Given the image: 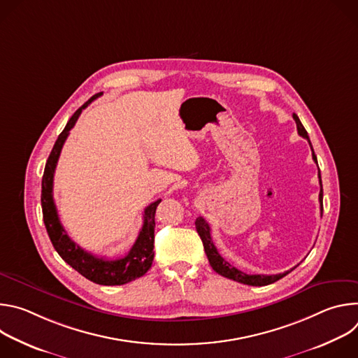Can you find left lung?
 <instances>
[{
    "label": "left lung",
    "mask_w": 358,
    "mask_h": 358,
    "mask_svg": "<svg viewBox=\"0 0 358 358\" xmlns=\"http://www.w3.org/2000/svg\"><path fill=\"white\" fill-rule=\"evenodd\" d=\"M293 119L296 122V126H297V133L304 137L306 140H309V136H308V131H306V129L303 127L300 119L297 117V115H293ZM310 143V140H309ZM312 144V143H310ZM313 160L315 163H317V157L315 155L313 151ZM319 182H320V194H319V201H320V213L323 215V185H322V176H320V170H319ZM195 228H196V232L202 241V245H203V249H206V253H207V258L210 261V265L211 268L221 276L224 278H228V279H232L235 282H239V283H243V285H249V286H266V285H271L279 279H282L283 276H286L287 273H290L294 268H292L290 271L287 272H283V273H278V275H246L243 273L242 271L236 269L235 266H232L229 262H227L220 252L217 250L214 242H213V238H211V228L208 225V222L203 220L202 217H198L195 220Z\"/></svg>",
    "instance_id": "left-lung-1"
}]
</instances>
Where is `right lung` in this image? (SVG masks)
Here are the masks:
<instances>
[{"label":"right lung","instance_id":"1","mask_svg":"<svg viewBox=\"0 0 358 358\" xmlns=\"http://www.w3.org/2000/svg\"><path fill=\"white\" fill-rule=\"evenodd\" d=\"M103 93H97L92 96L86 103L79 108L73 116L66 123L65 129L59 134L58 140L55 141V145L50 151L48 157V162L45 164V171L42 177V191H41V206H42V214H43V224L46 228V232L49 235L50 242H52L55 250L59 253V257L71 265L76 272H79L82 276L89 279L93 283L105 285V286H116V285H124L129 283L137 278H141L152 264L155 259V215L157 206L162 202V199H157L151 202L150 206L144 210V222L140 229V234L129 250L126 257L117 258V259H106V258H97L94 255L86 252L79 245H76L64 229L57 206L54 201V174L57 169V163L61 155V150L64 147L65 140L69 136L71 129L75 126L76 120L79 119L82 110L87 108L92 101L101 96Z\"/></svg>","mask_w":358,"mask_h":358}]
</instances>
